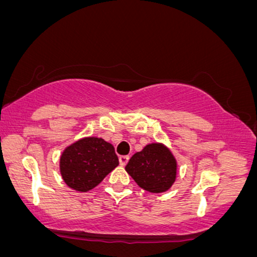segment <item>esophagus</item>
I'll use <instances>...</instances> for the list:
<instances>
[{
	"instance_id": "esophagus-1",
	"label": "esophagus",
	"mask_w": 257,
	"mask_h": 257,
	"mask_svg": "<svg viewBox=\"0 0 257 257\" xmlns=\"http://www.w3.org/2000/svg\"><path fill=\"white\" fill-rule=\"evenodd\" d=\"M128 160H129V156H121L120 158H118V162H120V165H122V166L127 165Z\"/></svg>"
}]
</instances>
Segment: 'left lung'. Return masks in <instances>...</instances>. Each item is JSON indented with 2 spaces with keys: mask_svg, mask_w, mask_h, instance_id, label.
<instances>
[{
  "mask_svg": "<svg viewBox=\"0 0 257 257\" xmlns=\"http://www.w3.org/2000/svg\"><path fill=\"white\" fill-rule=\"evenodd\" d=\"M125 171L142 189L159 194L177 180L178 163L165 144L150 143L129 159Z\"/></svg>",
  "mask_w": 257,
  "mask_h": 257,
  "instance_id": "1",
  "label": "left lung"
}]
</instances>
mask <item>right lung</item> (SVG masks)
I'll list each match as a JSON object with an SVG mask.
<instances>
[{
  "mask_svg": "<svg viewBox=\"0 0 257 257\" xmlns=\"http://www.w3.org/2000/svg\"><path fill=\"white\" fill-rule=\"evenodd\" d=\"M118 165L114 147L100 137H83L68 145L60 157V173L71 189L89 191Z\"/></svg>",
  "mask_w": 257,
  "mask_h": 257,
  "instance_id": "add662e5",
  "label": "right lung"
}]
</instances>
